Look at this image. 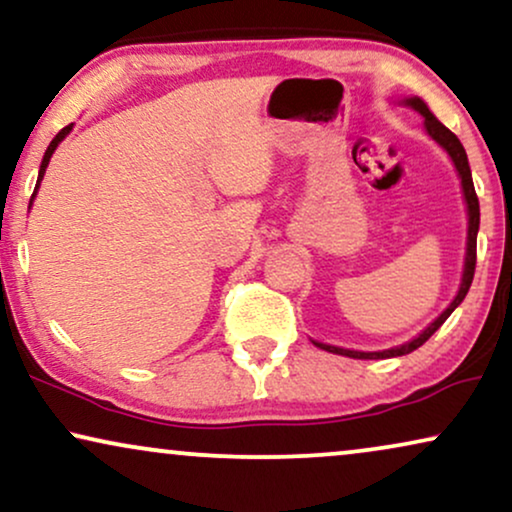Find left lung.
<instances>
[{
	"label": "left lung",
	"instance_id": "1",
	"mask_svg": "<svg viewBox=\"0 0 512 512\" xmlns=\"http://www.w3.org/2000/svg\"><path fill=\"white\" fill-rule=\"evenodd\" d=\"M407 105H412L421 117L426 119V131L431 138L438 142L447 149V154L452 156L456 170H459V177H461V187H463V196H466V203H468V250H466V267H463V281H461V288H459V295L454 297V302L447 306L445 311L440 313L438 318L433 320L431 325L426 327L424 332H421L419 337H414L412 342H407L403 346H395V349H388V351H374V353H363V351H349V349H339V346H327V344H316L320 346L323 351H330V353H337V356H349V358H360V360H377V358H393V356H405V353H412L414 349H419L421 344H426L428 339L438 327L445 323V320L452 316V311L456 309L463 302V297L468 295V288L470 283H473V276H475V260H478V229H480V201H478V194H475V187H473V177H470V166H468V156H466V149L459 142V138L449 131L447 126H442L438 119L433 117L431 109L426 107L424 100L419 98H410L405 100Z\"/></svg>",
	"mask_w": 512,
	"mask_h": 512
}]
</instances>
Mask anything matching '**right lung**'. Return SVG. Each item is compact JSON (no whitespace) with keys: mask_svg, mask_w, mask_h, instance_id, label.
<instances>
[{"mask_svg":"<svg viewBox=\"0 0 512 512\" xmlns=\"http://www.w3.org/2000/svg\"><path fill=\"white\" fill-rule=\"evenodd\" d=\"M70 131H72V124H70V126H65V128H63V131H60V133L56 135V138H53V140H51V145H49V149H46V154H44L42 168H39V180H37V187H34V192H37V189H39V182H42V177H44V173H46V166H49V161H51V154H53V152H56V147L60 145V140H63V138H65V135H67V133H70ZM32 199H34V194H32Z\"/></svg>","mask_w":512,"mask_h":512,"instance_id":"add662e5","label":"right lung"}]
</instances>
